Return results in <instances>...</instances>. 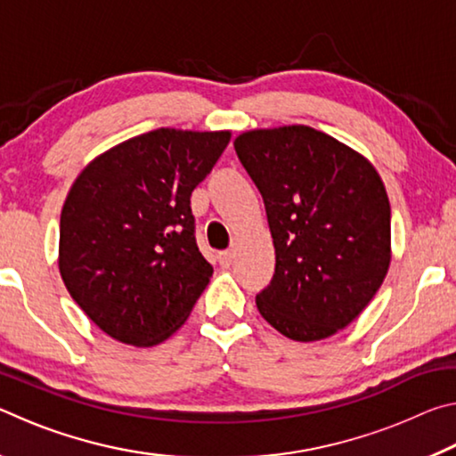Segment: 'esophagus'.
Returning <instances> with one entry per match:
<instances>
[{"label":"esophagus","mask_w":456,"mask_h":456,"mask_svg":"<svg viewBox=\"0 0 456 456\" xmlns=\"http://www.w3.org/2000/svg\"><path fill=\"white\" fill-rule=\"evenodd\" d=\"M233 259H235V251H223V253H219L221 267H229L231 264H233Z\"/></svg>","instance_id":"obj_1"}]
</instances>
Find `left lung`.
I'll return each instance as SVG.
<instances>
[{"mask_svg": "<svg viewBox=\"0 0 456 456\" xmlns=\"http://www.w3.org/2000/svg\"><path fill=\"white\" fill-rule=\"evenodd\" d=\"M235 152L265 203L275 273L257 310L285 338L344 330L390 265V203L370 160L334 136L293 125L249 130Z\"/></svg>", "mask_w": 456, "mask_h": 456, "instance_id": "left-lung-1", "label": "left lung"}]
</instances>
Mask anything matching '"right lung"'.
Returning <instances> with one entry per match:
<instances>
[{
  "label": "right lung",
  "mask_w": 456,
  "mask_h": 456,
  "mask_svg": "<svg viewBox=\"0 0 456 456\" xmlns=\"http://www.w3.org/2000/svg\"><path fill=\"white\" fill-rule=\"evenodd\" d=\"M229 138L157 128L112 146L74 181L60 217V275L104 334L149 348L189 318L213 275L191 192Z\"/></svg>",
  "instance_id": "1"
}]
</instances>
